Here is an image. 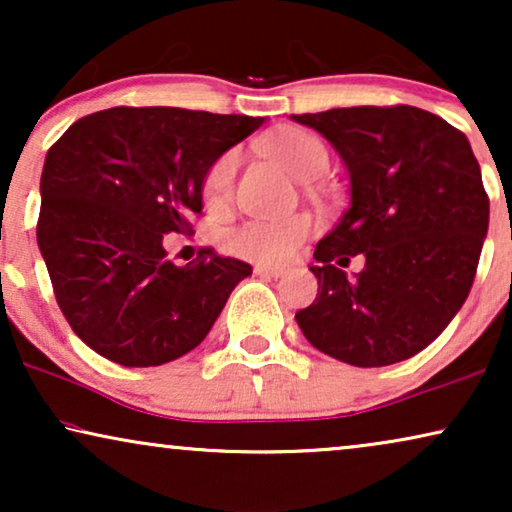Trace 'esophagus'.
<instances>
[{
	"instance_id": "34e87169",
	"label": "esophagus",
	"mask_w": 512,
	"mask_h": 512,
	"mask_svg": "<svg viewBox=\"0 0 512 512\" xmlns=\"http://www.w3.org/2000/svg\"><path fill=\"white\" fill-rule=\"evenodd\" d=\"M254 272H256V275H261V277H282L284 272H286V268H282V265H265V263H258L256 268H254Z\"/></svg>"
}]
</instances>
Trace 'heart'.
<instances>
[{"label":"heart","instance_id":"obj_1","mask_svg":"<svg viewBox=\"0 0 512 512\" xmlns=\"http://www.w3.org/2000/svg\"><path fill=\"white\" fill-rule=\"evenodd\" d=\"M265 149L293 179L312 181L328 167V153L317 137L305 130H282L265 142ZM240 156L235 151L223 153L209 167L202 181V195L212 207L223 205L233 193V181ZM312 219L307 214L284 216V219H251L235 228L228 237L230 249L251 261L279 263L296 254L298 244L310 235Z\"/></svg>","mask_w":512,"mask_h":512}]
</instances>
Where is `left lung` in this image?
<instances>
[{
  "label": "left lung",
  "instance_id": "8db88e82",
  "mask_svg": "<svg viewBox=\"0 0 512 512\" xmlns=\"http://www.w3.org/2000/svg\"><path fill=\"white\" fill-rule=\"evenodd\" d=\"M317 130L349 174V207L319 240L314 303L296 312L319 352L380 368L429 347L466 303L489 198L464 132L429 111L349 107L291 116ZM363 253L352 278L342 267Z\"/></svg>",
  "mask_w": 512,
  "mask_h": 512
}]
</instances>
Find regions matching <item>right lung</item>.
Returning <instances> with one entry per match:
<instances>
[{"mask_svg": "<svg viewBox=\"0 0 512 512\" xmlns=\"http://www.w3.org/2000/svg\"><path fill=\"white\" fill-rule=\"evenodd\" d=\"M265 118L177 107L83 116L46 153L37 242L72 331L104 359L163 366L200 345L251 265L205 251L167 261L202 181Z\"/></svg>", "mask_w": 512, "mask_h": 512, "instance_id": "right-lung-1", "label": "right lung"}]
</instances>
